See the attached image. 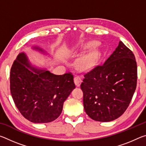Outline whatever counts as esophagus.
Returning a JSON list of instances; mask_svg holds the SVG:
<instances>
[{
    "label": "esophagus",
    "mask_w": 146,
    "mask_h": 146,
    "mask_svg": "<svg viewBox=\"0 0 146 146\" xmlns=\"http://www.w3.org/2000/svg\"><path fill=\"white\" fill-rule=\"evenodd\" d=\"M74 82H75L76 87H78V86H80V84L82 83V79H81L80 76H76L74 78Z\"/></svg>",
    "instance_id": "34e87169"
}]
</instances>
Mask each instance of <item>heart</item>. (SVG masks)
Masks as SVG:
<instances>
[{
    "label": "heart",
    "instance_id": "obj_1",
    "mask_svg": "<svg viewBox=\"0 0 146 146\" xmlns=\"http://www.w3.org/2000/svg\"><path fill=\"white\" fill-rule=\"evenodd\" d=\"M88 46H85L84 48H87ZM77 49V47L73 46L71 48V50L75 51ZM99 56V51L96 48L91 49L88 52L81 56L76 60V66L81 70H88L95 66Z\"/></svg>",
    "mask_w": 146,
    "mask_h": 146
}]
</instances>
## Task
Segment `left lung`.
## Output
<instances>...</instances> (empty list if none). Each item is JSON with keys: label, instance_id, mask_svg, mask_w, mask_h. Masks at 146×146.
<instances>
[{"label": "left lung", "instance_id": "8db88e82", "mask_svg": "<svg viewBox=\"0 0 146 146\" xmlns=\"http://www.w3.org/2000/svg\"><path fill=\"white\" fill-rule=\"evenodd\" d=\"M80 88L84 110L91 119L110 122L120 117L129 106L137 80L134 54L120 41L102 66L86 74Z\"/></svg>", "mask_w": 146, "mask_h": 146}]
</instances>
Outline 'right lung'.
<instances>
[{
    "mask_svg": "<svg viewBox=\"0 0 146 146\" xmlns=\"http://www.w3.org/2000/svg\"><path fill=\"white\" fill-rule=\"evenodd\" d=\"M32 49L49 54L38 46ZM75 85L71 73L56 75L37 67L26 53H20L11 66L10 90L17 108L27 120L33 123H48L56 120L62 111L64 102Z\"/></svg>",
    "mask_w": 146,
    "mask_h": 146,
    "instance_id": "obj_1",
    "label": "right lung"
}]
</instances>
